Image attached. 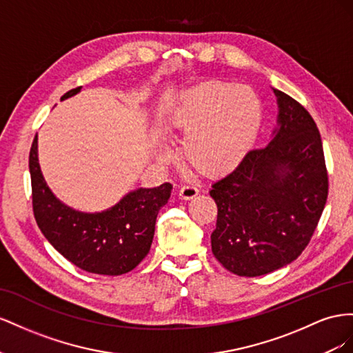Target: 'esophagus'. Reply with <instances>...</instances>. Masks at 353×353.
Segmentation results:
<instances>
[{"label": "esophagus", "instance_id": "1", "mask_svg": "<svg viewBox=\"0 0 353 353\" xmlns=\"http://www.w3.org/2000/svg\"><path fill=\"white\" fill-rule=\"evenodd\" d=\"M198 194H199V189L195 185H190V183L182 185L179 189V196L182 199H192Z\"/></svg>", "mask_w": 353, "mask_h": 353}]
</instances>
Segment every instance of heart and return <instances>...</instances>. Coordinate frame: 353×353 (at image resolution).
Listing matches in <instances>:
<instances>
[{
    "mask_svg": "<svg viewBox=\"0 0 353 353\" xmlns=\"http://www.w3.org/2000/svg\"><path fill=\"white\" fill-rule=\"evenodd\" d=\"M261 125V103L253 88L211 81L188 93L170 127L183 136L188 164L204 176L235 170L253 148Z\"/></svg>",
    "mask_w": 353,
    "mask_h": 353,
    "instance_id": "1",
    "label": "heart"
}]
</instances>
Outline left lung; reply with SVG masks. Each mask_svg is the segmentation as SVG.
<instances>
[{
	"label": "left lung",
	"instance_id": "1",
	"mask_svg": "<svg viewBox=\"0 0 353 353\" xmlns=\"http://www.w3.org/2000/svg\"><path fill=\"white\" fill-rule=\"evenodd\" d=\"M279 128L234 171L211 185L217 223L211 250L238 276H260L296 260L314 235L328 196L319 130L293 97L274 90Z\"/></svg>",
	"mask_w": 353,
	"mask_h": 353
}]
</instances>
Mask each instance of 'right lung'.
I'll return each instance as SVG.
<instances>
[{
	"instance_id": "right-lung-1",
	"label": "right lung",
	"mask_w": 353,
	"mask_h": 353,
	"mask_svg": "<svg viewBox=\"0 0 353 353\" xmlns=\"http://www.w3.org/2000/svg\"><path fill=\"white\" fill-rule=\"evenodd\" d=\"M81 87L62 96L77 94ZM32 211L38 228L60 254L90 274L123 275L142 261L152 244L155 221L167 204L171 183L137 189L103 213H79L52 194L37 157V136L29 150Z\"/></svg>"
}]
</instances>
